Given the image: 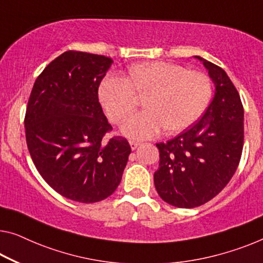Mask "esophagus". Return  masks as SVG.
I'll list each match as a JSON object with an SVG mask.
<instances>
[{
  "label": "esophagus",
  "instance_id": "esophagus-1",
  "mask_svg": "<svg viewBox=\"0 0 263 263\" xmlns=\"http://www.w3.org/2000/svg\"><path fill=\"white\" fill-rule=\"evenodd\" d=\"M128 143H130V146H131L132 150H136V148L138 147L139 145H140V143H138V142H135V140H130V142H128Z\"/></svg>",
  "mask_w": 263,
  "mask_h": 263
}]
</instances>
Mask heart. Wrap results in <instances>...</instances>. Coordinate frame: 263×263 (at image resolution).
Returning <instances> with one entry per match:
<instances>
[{
    "mask_svg": "<svg viewBox=\"0 0 263 263\" xmlns=\"http://www.w3.org/2000/svg\"><path fill=\"white\" fill-rule=\"evenodd\" d=\"M144 111L133 116L123 133L136 139L181 132L197 121L213 98V82L205 74L164 61L140 62L125 77L108 76L100 82L98 97L108 119L119 124L135 111V96H143Z\"/></svg>",
    "mask_w": 263,
    "mask_h": 263,
    "instance_id": "b5f03b06",
    "label": "heart"
}]
</instances>
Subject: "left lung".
Returning a JSON list of instances; mask_svg holds the SVG:
<instances>
[{
    "mask_svg": "<svg viewBox=\"0 0 263 263\" xmlns=\"http://www.w3.org/2000/svg\"><path fill=\"white\" fill-rule=\"evenodd\" d=\"M215 96L201 119L166 143L156 144L159 166L155 186L160 198L177 208L209 202L229 183L243 148V106L221 67L201 57Z\"/></svg>",
    "mask_w": 263,
    "mask_h": 263,
    "instance_id": "left-lung-1",
    "label": "left lung"
}]
</instances>
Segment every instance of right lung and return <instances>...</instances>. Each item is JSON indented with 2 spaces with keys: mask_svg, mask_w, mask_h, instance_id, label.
Segmentation results:
<instances>
[{
  "mask_svg": "<svg viewBox=\"0 0 263 263\" xmlns=\"http://www.w3.org/2000/svg\"><path fill=\"white\" fill-rule=\"evenodd\" d=\"M111 58L68 50L35 80L25 117L35 167L50 187L72 201L94 203L115 193L131 154L112 130L98 98Z\"/></svg>",
  "mask_w": 263,
  "mask_h": 263,
  "instance_id": "add662e5",
  "label": "right lung"
}]
</instances>
